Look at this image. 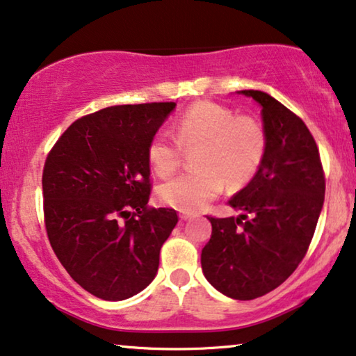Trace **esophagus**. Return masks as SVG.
<instances>
[{
  "label": "esophagus",
  "mask_w": 356,
  "mask_h": 356,
  "mask_svg": "<svg viewBox=\"0 0 356 356\" xmlns=\"http://www.w3.org/2000/svg\"><path fill=\"white\" fill-rule=\"evenodd\" d=\"M181 220H184V221H187V220H191V218H193L195 215H193V213H191V211H181Z\"/></svg>",
  "instance_id": "esophagus-1"
}]
</instances>
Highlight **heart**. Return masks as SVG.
Here are the masks:
<instances>
[{
  "label": "heart",
  "instance_id": "b5f03b06",
  "mask_svg": "<svg viewBox=\"0 0 356 356\" xmlns=\"http://www.w3.org/2000/svg\"><path fill=\"white\" fill-rule=\"evenodd\" d=\"M174 136L154 135L148 146L151 168L161 177L179 169L184 149H195L188 170L158 187L164 205L182 211H198L220 195L222 187H244L262 168L268 136L257 118L238 115L233 108L211 101L188 106L174 123Z\"/></svg>",
  "mask_w": 356,
  "mask_h": 356
}]
</instances>
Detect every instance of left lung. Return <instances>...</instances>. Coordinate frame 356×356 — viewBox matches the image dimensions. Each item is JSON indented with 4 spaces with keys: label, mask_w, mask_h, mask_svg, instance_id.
Here are the masks:
<instances>
[{
    "label": "left lung",
    "mask_w": 356,
    "mask_h": 356,
    "mask_svg": "<svg viewBox=\"0 0 356 356\" xmlns=\"http://www.w3.org/2000/svg\"><path fill=\"white\" fill-rule=\"evenodd\" d=\"M262 106L268 149L255 177L229 200L241 216H207L203 275L239 301L280 286L309 249L325 192V175L306 123L262 91H241Z\"/></svg>",
    "instance_id": "left-lung-1"
}]
</instances>
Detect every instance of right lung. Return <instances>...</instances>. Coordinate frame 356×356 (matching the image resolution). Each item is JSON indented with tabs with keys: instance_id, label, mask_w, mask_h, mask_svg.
Returning <instances> with one entry per match:
<instances>
[{
	"instance_id": "add662e5",
	"label": "right lung",
	"mask_w": 356,
	"mask_h": 356,
	"mask_svg": "<svg viewBox=\"0 0 356 356\" xmlns=\"http://www.w3.org/2000/svg\"><path fill=\"white\" fill-rule=\"evenodd\" d=\"M175 102L113 106L71 123L42 174L50 245L91 295L122 301L153 282L159 250L177 225L172 208L148 207V146Z\"/></svg>"
}]
</instances>
